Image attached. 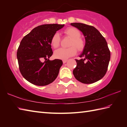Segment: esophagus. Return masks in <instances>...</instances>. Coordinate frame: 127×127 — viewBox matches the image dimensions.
I'll list each match as a JSON object with an SVG mask.
<instances>
[{
    "label": "esophagus",
    "instance_id": "obj_1",
    "mask_svg": "<svg viewBox=\"0 0 127 127\" xmlns=\"http://www.w3.org/2000/svg\"><path fill=\"white\" fill-rule=\"evenodd\" d=\"M67 61H68L66 60V59H64V60H63V63H65Z\"/></svg>",
    "mask_w": 127,
    "mask_h": 127
}]
</instances>
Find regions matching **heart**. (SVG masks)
<instances>
[{
	"label": "heart",
	"instance_id": "1",
	"mask_svg": "<svg viewBox=\"0 0 127 127\" xmlns=\"http://www.w3.org/2000/svg\"><path fill=\"white\" fill-rule=\"evenodd\" d=\"M65 35L70 38L67 48H59L54 52V56L57 59H66L76 55L77 50L81 52L85 46V41L81 37V33L79 29L75 27H69L64 31ZM61 39L59 34L56 33L51 39V45L54 48H58L60 45ZM77 50H76V49Z\"/></svg>",
	"mask_w": 127,
	"mask_h": 127
}]
</instances>
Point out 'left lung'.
I'll list each match as a JSON object with an SVG mask.
<instances>
[{
    "mask_svg": "<svg viewBox=\"0 0 127 127\" xmlns=\"http://www.w3.org/2000/svg\"><path fill=\"white\" fill-rule=\"evenodd\" d=\"M71 25L81 31L85 37L86 44L80 58L75 59L77 65L73 74L79 81L86 84L101 79L108 68L110 51L106 40L94 27L81 23Z\"/></svg>",
    "mask_w": 127,
    "mask_h": 127,
    "instance_id": "left-lung-1",
    "label": "left lung"
}]
</instances>
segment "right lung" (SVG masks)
<instances>
[{"label": "right lung", "mask_w": 127, "mask_h": 127, "mask_svg": "<svg viewBox=\"0 0 127 127\" xmlns=\"http://www.w3.org/2000/svg\"><path fill=\"white\" fill-rule=\"evenodd\" d=\"M64 25L39 26L23 37L17 49L19 69L25 79L36 86H46L57 77L63 64L61 59L50 61L52 55L51 39ZM44 59L45 61L42 62Z\"/></svg>", "instance_id": "right-lung-1"}]
</instances>
